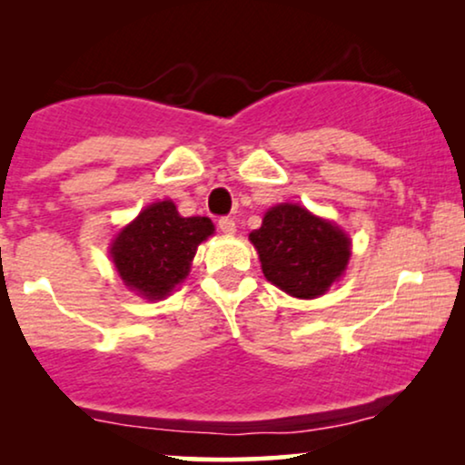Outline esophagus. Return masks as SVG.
Listing matches in <instances>:
<instances>
[{"label": "esophagus", "instance_id": "esophagus-1", "mask_svg": "<svg viewBox=\"0 0 465 465\" xmlns=\"http://www.w3.org/2000/svg\"><path fill=\"white\" fill-rule=\"evenodd\" d=\"M218 226L220 231L224 234H234L237 232V222H234V218H220L218 220Z\"/></svg>", "mask_w": 465, "mask_h": 465}]
</instances>
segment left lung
Listing matches in <instances>:
<instances>
[{
    "label": "left lung",
    "mask_w": 465,
    "mask_h": 465,
    "mask_svg": "<svg viewBox=\"0 0 465 465\" xmlns=\"http://www.w3.org/2000/svg\"><path fill=\"white\" fill-rule=\"evenodd\" d=\"M250 241L264 277L294 298L326 294L351 256V241L334 222L294 203L271 207L262 226L250 232Z\"/></svg>",
    "instance_id": "left-lung-1"
}]
</instances>
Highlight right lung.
Segmentation results:
<instances>
[{
  "mask_svg": "<svg viewBox=\"0 0 465 465\" xmlns=\"http://www.w3.org/2000/svg\"><path fill=\"white\" fill-rule=\"evenodd\" d=\"M212 234L209 218H182L173 203L158 201L118 232L110 253L126 288L163 301L186 279L196 247Z\"/></svg>",
  "mask_w": 465,
  "mask_h": 465,
  "instance_id": "obj_1",
  "label": "right lung"
}]
</instances>
